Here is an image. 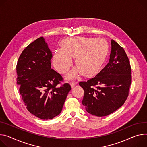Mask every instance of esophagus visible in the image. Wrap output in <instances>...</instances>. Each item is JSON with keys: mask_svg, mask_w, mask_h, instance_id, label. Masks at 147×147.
<instances>
[{"mask_svg": "<svg viewBox=\"0 0 147 147\" xmlns=\"http://www.w3.org/2000/svg\"><path fill=\"white\" fill-rule=\"evenodd\" d=\"M77 82H70V85H71V87L73 88L75 86V85L77 84Z\"/></svg>", "mask_w": 147, "mask_h": 147, "instance_id": "34e87169", "label": "esophagus"}]
</instances>
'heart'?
<instances>
[{
  "label": "heart",
  "instance_id": "obj_1",
  "mask_svg": "<svg viewBox=\"0 0 147 147\" xmlns=\"http://www.w3.org/2000/svg\"><path fill=\"white\" fill-rule=\"evenodd\" d=\"M53 57L56 69L61 74L67 72L75 58L77 65L68 75L70 79L76 78L82 74L93 76L100 71L107 56L109 46L102 39L77 37L66 38L61 43Z\"/></svg>",
  "mask_w": 147,
  "mask_h": 147
}]
</instances>
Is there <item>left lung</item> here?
<instances>
[{
	"mask_svg": "<svg viewBox=\"0 0 147 147\" xmlns=\"http://www.w3.org/2000/svg\"><path fill=\"white\" fill-rule=\"evenodd\" d=\"M110 60L94 77L79 83L84 91L86 111L97 117L108 115L124 104L131 84V69L124 49L111 40Z\"/></svg>",
	"mask_w": 147,
	"mask_h": 147,
	"instance_id": "1",
	"label": "left lung"
}]
</instances>
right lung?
<instances>
[{
  "label": "right lung",
  "instance_id": "right-lung-1",
  "mask_svg": "<svg viewBox=\"0 0 147 147\" xmlns=\"http://www.w3.org/2000/svg\"><path fill=\"white\" fill-rule=\"evenodd\" d=\"M52 53L45 38L39 37L26 47L16 66L17 84L28 110L42 119H50L61 111L71 88L57 85L61 76L51 69Z\"/></svg>",
  "mask_w": 147,
  "mask_h": 147
}]
</instances>
